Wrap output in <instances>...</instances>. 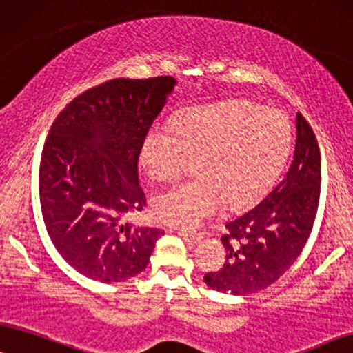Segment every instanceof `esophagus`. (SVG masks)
Instances as JSON below:
<instances>
[{"mask_svg": "<svg viewBox=\"0 0 353 353\" xmlns=\"http://www.w3.org/2000/svg\"><path fill=\"white\" fill-rule=\"evenodd\" d=\"M179 236H182L185 241H190V243H199V241L203 239V236L200 233H190V231H184V230L179 231Z\"/></svg>", "mask_w": 353, "mask_h": 353, "instance_id": "1", "label": "esophagus"}]
</instances>
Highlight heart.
<instances>
[{"mask_svg": "<svg viewBox=\"0 0 353 353\" xmlns=\"http://www.w3.org/2000/svg\"><path fill=\"white\" fill-rule=\"evenodd\" d=\"M292 141L287 115L249 101L192 107L174 125L156 123L140 150L146 174L174 181L197 161L199 177L156 194L151 212L164 225L194 230L225 205L249 207L279 177Z\"/></svg>", "mask_w": 353, "mask_h": 353, "instance_id": "obj_1", "label": "heart"}]
</instances>
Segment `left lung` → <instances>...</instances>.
Masks as SVG:
<instances>
[{"label": "left lung", "instance_id": "8db88e82", "mask_svg": "<svg viewBox=\"0 0 353 353\" xmlns=\"http://www.w3.org/2000/svg\"><path fill=\"white\" fill-rule=\"evenodd\" d=\"M321 154L313 128L296 114V145L287 176L256 207L226 223V261L203 276L212 290L249 295L282 276L310 238L319 205Z\"/></svg>", "mask_w": 353, "mask_h": 353}]
</instances>
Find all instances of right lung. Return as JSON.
<instances>
[{"label": "right lung", "instance_id": "1", "mask_svg": "<svg viewBox=\"0 0 353 353\" xmlns=\"http://www.w3.org/2000/svg\"><path fill=\"white\" fill-rule=\"evenodd\" d=\"M176 84L171 77L102 83L74 97L48 132L39 172L43 223L60 256L88 279H132L164 234L122 216L146 205L141 143Z\"/></svg>", "mask_w": 353, "mask_h": 353}]
</instances>
